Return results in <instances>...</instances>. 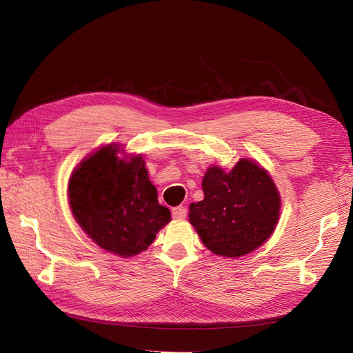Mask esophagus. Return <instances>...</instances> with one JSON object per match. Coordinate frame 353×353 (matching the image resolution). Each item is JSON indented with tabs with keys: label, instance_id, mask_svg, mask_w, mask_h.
<instances>
[{
	"label": "esophagus",
	"instance_id": "1",
	"mask_svg": "<svg viewBox=\"0 0 353 353\" xmlns=\"http://www.w3.org/2000/svg\"><path fill=\"white\" fill-rule=\"evenodd\" d=\"M174 219H184L187 216V209L184 206H176L172 209Z\"/></svg>",
	"mask_w": 353,
	"mask_h": 353
}]
</instances>
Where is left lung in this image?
Returning <instances> with one entry per match:
<instances>
[{
    "mask_svg": "<svg viewBox=\"0 0 353 353\" xmlns=\"http://www.w3.org/2000/svg\"><path fill=\"white\" fill-rule=\"evenodd\" d=\"M201 187L205 199L191 203L188 218L210 252L237 258L271 237L280 194L271 176L252 160H239L230 172L209 168Z\"/></svg>",
    "mask_w": 353,
    "mask_h": 353,
    "instance_id": "left-lung-1",
    "label": "left lung"
}]
</instances>
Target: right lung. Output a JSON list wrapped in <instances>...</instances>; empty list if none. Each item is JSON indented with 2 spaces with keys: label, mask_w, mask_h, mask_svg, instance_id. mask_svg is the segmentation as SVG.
Here are the masks:
<instances>
[{
  "label": "right lung",
  "mask_w": 353,
  "mask_h": 353,
  "mask_svg": "<svg viewBox=\"0 0 353 353\" xmlns=\"http://www.w3.org/2000/svg\"><path fill=\"white\" fill-rule=\"evenodd\" d=\"M116 145L91 154L69 181L74 219L100 248L119 256L145 250L170 221L159 205L156 187L148 179L143 157L119 159Z\"/></svg>",
  "instance_id": "obj_1"
}]
</instances>
